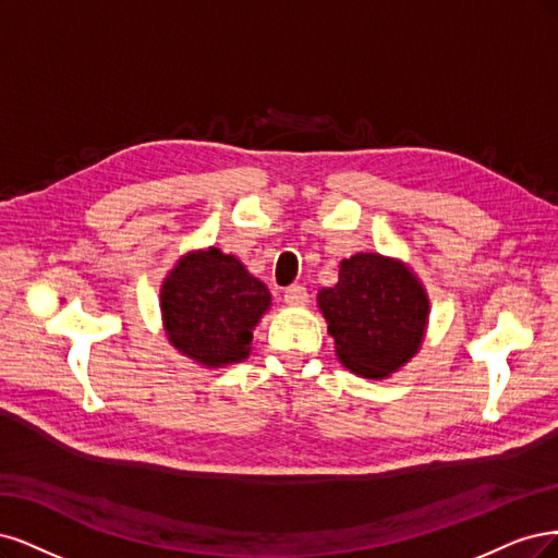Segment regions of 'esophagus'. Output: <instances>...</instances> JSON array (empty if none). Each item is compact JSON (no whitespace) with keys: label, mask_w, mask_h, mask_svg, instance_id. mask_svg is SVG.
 Returning a JSON list of instances; mask_svg holds the SVG:
<instances>
[{"label":"esophagus","mask_w":558,"mask_h":558,"mask_svg":"<svg viewBox=\"0 0 558 558\" xmlns=\"http://www.w3.org/2000/svg\"><path fill=\"white\" fill-rule=\"evenodd\" d=\"M284 303H290V305H305V303H308V292H305V287L303 284L287 287Z\"/></svg>","instance_id":"obj_1"}]
</instances>
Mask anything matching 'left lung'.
<instances>
[{
	"instance_id": "left-lung-1",
	"label": "left lung",
	"mask_w": 558,
	"mask_h": 558,
	"mask_svg": "<svg viewBox=\"0 0 558 558\" xmlns=\"http://www.w3.org/2000/svg\"><path fill=\"white\" fill-rule=\"evenodd\" d=\"M317 305L348 371L383 380L417 354L426 322L424 284L403 262L359 253L340 262L338 282L317 292Z\"/></svg>"
}]
</instances>
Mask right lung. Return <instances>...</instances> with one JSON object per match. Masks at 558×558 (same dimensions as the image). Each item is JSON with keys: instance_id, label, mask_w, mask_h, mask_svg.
<instances>
[{"instance_id": "obj_1", "label": "right lung", "mask_w": 558, "mask_h": 558, "mask_svg": "<svg viewBox=\"0 0 558 558\" xmlns=\"http://www.w3.org/2000/svg\"><path fill=\"white\" fill-rule=\"evenodd\" d=\"M159 299L169 343L206 368L247 359L253 329L271 305L266 284L218 247L181 257Z\"/></svg>"}]
</instances>
